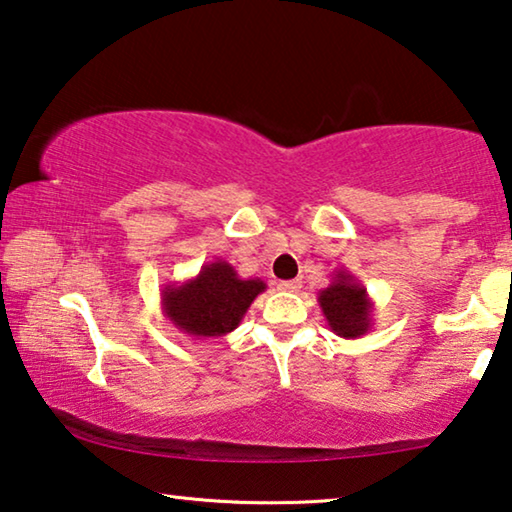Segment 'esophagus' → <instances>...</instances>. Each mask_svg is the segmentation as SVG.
<instances>
[{"label": "esophagus", "mask_w": 512, "mask_h": 512, "mask_svg": "<svg viewBox=\"0 0 512 512\" xmlns=\"http://www.w3.org/2000/svg\"><path fill=\"white\" fill-rule=\"evenodd\" d=\"M278 287L285 289V292H299L301 280H282V282H278Z\"/></svg>", "instance_id": "1"}]
</instances>
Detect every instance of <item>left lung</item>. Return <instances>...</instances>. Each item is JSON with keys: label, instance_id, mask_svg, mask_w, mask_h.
Wrapping results in <instances>:
<instances>
[{"label": "left lung", "instance_id": "1", "mask_svg": "<svg viewBox=\"0 0 512 512\" xmlns=\"http://www.w3.org/2000/svg\"><path fill=\"white\" fill-rule=\"evenodd\" d=\"M317 301L331 331L340 338L356 340L372 329L375 305H372L363 282L347 269L333 273L331 285L317 294Z\"/></svg>", "mask_w": 512, "mask_h": 512}]
</instances>
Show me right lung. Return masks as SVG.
Listing matches in <instances>:
<instances>
[{
	"mask_svg": "<svg viewBox=\"0 0 512 512\" xmlns=\"http://www.w3.org/2000/svg\"><path fill=\"white\" fill-rule=\"evenodd\" d=\"M264 289V280L241 278L230 262L213 259L195 278L165 285L160 308L174 329L193 340L223 338L241 324L250 303Z\"/></svg>",
	"mask_w": 512,
	"mask_h": 512,
	"instance_id": "obj_1",
	"label": "right lung"
}]
</instances>
